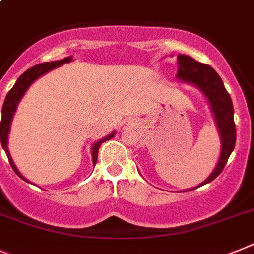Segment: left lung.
Returning <instances> with one entry per match:
<instances>
[{"mask_svg": "<svg viewBox=\"0 0 254 254\" xmlns=\"http://www.w3.org/2000/svg\"><path fill=\"white\" fill-rule=\"evenodd\" d=\"M176 79L198 88L206 97L213 119H215V124L219 130L220 140H221V152H220L219 161L211 175L197 187L184 190L188 191L208 184L221 174L222 169L228 162L231 152L235 147L237 130L234 124V107L230 94L228 93L219 74L211 66L198 63L187 55H178Z\"/></svg>", "mask_w": 254, "mask_h": 254, "instance_id": "1", "label": "left lung"}]
</instances>
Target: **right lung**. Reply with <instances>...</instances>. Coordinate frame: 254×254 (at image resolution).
Segmentation results:
<instances>
[{
	"label": "right lung",
	"instance_id": "obj_1",
	"mask_svg": "<svg viewBox=\"0 0 254 254\" xmlns=\"http://www.w3.org/2000/svg\"><path fill=\"white\" fill-rule=\"evenodd\" d=\"M72 61V56H67L63 60H57V61H51V63H43V64H39V65H35L30 69L26 70L24 74H21L19 76V79L16 80V83L14 84V87L11 88L10 92L7 93L5 98V102H3V106H2V119H1V124H0V139H1V144H2V148L5 149L6 154H7V158L10 161V165L12 167L15 173L17 174L19 178H21L25 182L30 183L29 180L25 179L23 175L20 174V171L17 170L16 165L15 162L12 161V157H11L10 151H8V134H10V129H11V121L14 119L15 116V112L17 110V105L19 102L21 101V98L24 97V94L26 93V90L29 89L30 85L34 83L35 80L38 78H41L42 75H45L46 72L51 71V70L56 69L59 66L64 65V64H67ZM116 134V131H112L110 133L109 135L102 138V139L97 140L96 143L92 144V160H93V166H96V162H97V156H98V149H100L101 144L106 140H110L112 136Z\"/></svg>",
	"mask_w": 254,
	"mask_h": 254
}]
</instances>
